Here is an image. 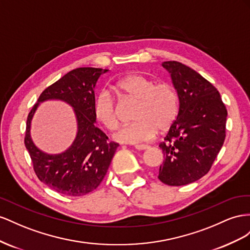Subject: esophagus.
<instances>
[{
    "mask_svg": "<svg viewBox=\"0 0 250 250\" xmlns=\"http://www.w3.org/2000/svg\"><path fill=\"white\" fill-rule=\"evenodd\" d=\"M135 148L138 149V151H145V149L148 148V146H146V145H136V146H135Z\"/></svg>",
    "mask_w": 250,
    "mask_h": 250,
    "instance_id": "34e87169",
    "label": "esophagus"
}]
</instances>
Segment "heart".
I'll list each match as a JSON object with an SVG mask.
<instances>
[{"instance_id":"obj_1","label":"heart","mask_w":250,"mask_h":250,"mask_svg":"<svg viewBox=\"0 0 250 250\" xmlns=\"http://www.w3.org/2000/svg\"><path fill=\"white\" fill-rule=\"evenodd\" d=\"M117 88L127 97L138 101L135 109V123L124 125L114 134L121 144L136 145L152 140L159 131L173 125L178 114V95L172 84L157 83L142 74L127 75L117 83ZM94 115L105 129L115 130L119 124L115 98L103 90L94 101Z\"/></svg>"}]
</instances>
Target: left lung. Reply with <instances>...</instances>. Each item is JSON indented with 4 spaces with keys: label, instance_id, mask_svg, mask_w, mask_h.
<instances>
[{
    "label": "left lung",
    "instance_id": "8db88e82",
    "mask_svg": "<svg viewBox=\"0 0 250 250\" xmlns=\"http://www.w3.org/2000/svg\"><path fill=\"white\" fill-rule=\"evenodd\" d=\"M179 98V112L159 147L165 161L161 182L189 184L208 174L225 139L227 110L218 90L195 70L175 61L163 62Z\"/></svg>",
    "mask_w": 250,
    "mask_h": 250
}]
</instances>
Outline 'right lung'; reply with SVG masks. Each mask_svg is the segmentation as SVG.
<instances>
[{
    "label": "right lung",
    "mask_w": 250,
    "mask_h": 250,
    "mask_svg": "<svg viewBox=\"0 0 250 250\" xmlns=\"http://www.w3.org/2000/svg\"><path fill=\"white\" fill-rule=\"evenodd\" d=\"M108 71L91 67L70 71L42 92L28 114L25 146L34 172L42 183L62 195L80 197L96 189L119 146L108 141V136L94 125V89L99 76ZM48 99H60L69 103L75 109L78 120V134L73 146L58 155L42 153L34 146L30 136L33 114L38 104Z\"/></svg>",
    "instance_id": "right-lung-1"
}]
</instances>
